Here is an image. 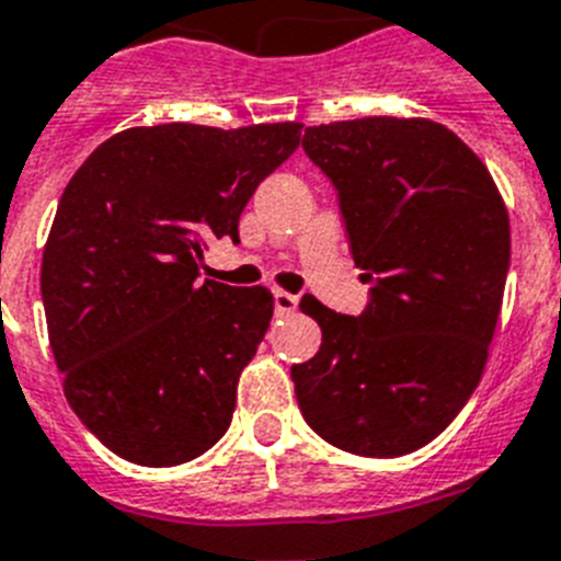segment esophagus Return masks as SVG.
Masks as SVG:
<instances>
[{"label":"esophagus","mask_w":561,"mask_h":561,"mask_svg":"<svg viewBox=\"0 0 561 561\" xmlns=\"http://www.w3.org/2000/svg\"><path fill=\"white\" fill-rule=\"evenodd\" d=\"M274 301H276V313H294L299 308V296L287 294V290H274Z\"/></svg>","instance_id":"obj_1"}]
</instances>
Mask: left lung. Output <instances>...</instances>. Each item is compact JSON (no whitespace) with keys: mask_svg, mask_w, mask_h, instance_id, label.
<instances>
[{"mask_svg":"<svg viewBox=\"0 0 561 561\" xmlns=\"http://www.w3.org/2000/svg\"><path fill=\"white\" fill-rule=\"evenodd\" d=\"M339 188L373 301L358 319L299 301L321 347L290 367L316 435L362 457L435 440L480 383L511 260L503 194L485 163L428 118L335 121L301 138Z\"/></svg>","mask_w":561,"mask_h":561,"instance_id":"8db88e82","label":"left lung"}]
</instances>
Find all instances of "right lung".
<instances>
[{"label": "right lung", "instance_id": "1", "mask_svg": "<svg viewBox=\"0 0 561 561\" xmlns=\"http://www.w3.org/2000/svg\"><path fill=\"white\" fill-rule=\"evenodd\" d=\"M299 138L296 121L133 126L67 183L42 256L47 335L67 403L124 460L180 466L226 435L274 294L199 282V256L211 237L237 242Z\"/></svg>", "mask_w": 561, "mask_h": 561}]
</instances>
